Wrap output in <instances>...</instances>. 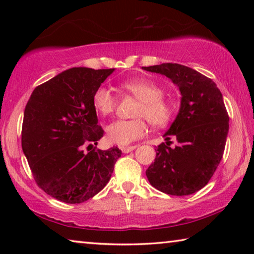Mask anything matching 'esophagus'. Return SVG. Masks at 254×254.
Wrapping results in <instances>:
<instances>
[{"label":"esophagus","instance_id":"1","mask_svg":"<svg viewBox=\"0 0 254 254\" xmlns=\"http://www.w3.org/2000/svg\"><path fill=\"white\" fill-rule=\"evenodd\" d=\"M136 148H137V145H130V147H127V145H123V147H121V150H122L123 153H128V152L133 151V150L136 149Z\"/></svg>","mask_w":254,"mask_h":254}]
</instances>
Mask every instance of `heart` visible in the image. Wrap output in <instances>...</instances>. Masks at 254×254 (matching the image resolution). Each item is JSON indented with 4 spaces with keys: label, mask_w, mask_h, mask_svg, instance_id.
<instances>
[{
    "label": "heart",
    "mask_w": 254,
    "mask_h": 254,
    "mask_svg": "<svg viewBox=\"0 0 254 254\" xmlns=\"http://www.w3.org/2000/svg\"><path fill=\"white\" fill-rule=\"evenodd\" d=\"M121 88L139 101L131 120H118L106 127L107 140L112 143L127 145L142 137L147 132V122L152 127H161L174 118L175 103L165 96L160 85L152 80L137 78L127 79L121 83ZM93 106L98 113L110 115L114 113L118 100L110 88L100 86L93 94Z\"/></svg>",
    "instance_id": "b5f03b06"
}]
</instances>
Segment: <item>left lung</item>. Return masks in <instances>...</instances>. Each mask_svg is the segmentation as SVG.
<instances>
[{
    "mask_svg": "<svg viewBox=\"0 0 254 254\" xmlns=\"http://www.w3.org/2000/svg\"><path fill=\"white\" fill-rule=\"evenodd\" d=\"M168 77L182 94L177 118L156 148V159L145 171L154 188L165 194L186 196L207 185L224 153L229 113L214 81L179 64L143 67ZM171 136L178 144L171 148Z\"/></svg>",
    "mask_w": 254,
    "mask_h": 254,
    "instance_id": "obj_1",
    "label": "left lung"
}]
</instances>
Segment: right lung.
<instances>
[{
  "mask_svg": "<svg viewBox=\"0 0 254 254\" xmlns=\"http://www.w3.org/2000/svg\"><path fill=\"white\" fill-rule=\"evenodd\" d=\"M113 70L70 68L37 86L25 105L21 142L34 182L64 203L80 204L100 192L122 154L118 147H94L104 130L93 94ZM86 146L93 149L84 153Z\"/></svg>",
  "mask_w": 254,
  "mask_h": 254,
  "instance_id": "add662e5",
  "label": "right lung"
}]
</instances>
